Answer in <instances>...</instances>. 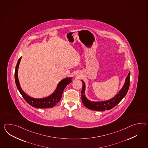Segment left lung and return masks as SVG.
Returning <instances> with one entry per match:
<instances>
[{
    "instance_id": "obj_1",
    "label": "left lung",
    "mask_w": 148,
    "mask_h": 148,
    "mask_svg": "<svg viewBox=\"0 0 148 148\" xmlns=\"http://www.w3.org/2000/svg\"><path fill=\"white\" fill-rule=\"evenodd\" d=\"M130 72L126 78L125 82L123 87L117 94H116L115 96L110 99L101 101H90L86 97V84L83 80H81L83 83L81 91V98L83 104L87 108L91 110L97 111H104L105 110H108L113 108L116 105L118 104L119 102L125 97L128 92L130 87Z\"/></svg>"
}]
</instances>
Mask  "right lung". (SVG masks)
Returning a JSON list of instances; mask_svg holds the SVG:
<instances>
[{"label":"right lung","instance_id":"add662e5","mask_svg":"<svg viewBox=\"0 0 148 148\" xmlns=\"http://www.w3.org/2000/svg\"><path fill=\"white\" fill-rule=\"evenodd\" d=\"M21 59V57L19 58L17 64L15 67V81L16 86L18 89L19 92L22 96L30 105L32 106L40 108H52L56 106L58 102L60 101L62 97V94L66 87L69 83L72 82L73 77H66L64 79H62L59 82L57 85L56 90L50 96L43 98H35L28 96L27 94L22 90L20 87L18 79V69L20 62Z\"/></svg>","mask_w":148,"mask_h":148}]
</instances>
